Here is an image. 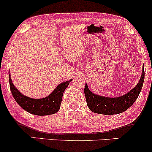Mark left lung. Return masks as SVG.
<instances>
[{"label":"left lung","instance_id":"1","mask_svg":"<svg viewBox=\"0 0 152 152\" xmlns=\"http://www.w3.org/2000/svg\"><path fill=\"white\" fill-rule=\"evenodd\" d=\"M144 65L142 74L139 83L134 88L124 95L118 97H106L94 94L88 88V85H85L84 94L87 106L92 112L104 115L118 114L126 111L137 100L141 91L144 80Z\"/></svg>","mask_w":152,"mask_h":152}]
</instances>
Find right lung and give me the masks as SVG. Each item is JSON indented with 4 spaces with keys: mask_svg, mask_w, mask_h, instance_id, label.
<instances>
[{
    "mask_svg": "<svg viewBox=\"0 0 152 152\" xmlns=\"http://www.w3.org/2000/svg\"><path fill=\"white\" fill-rule=\"evenodd\" d=\"M8 77L10 91L15 102L27 112L37 116H46L58 112L61 107L63 94L72 81V79H70L59 83L55 89L45 98L33 99L26 96L19 91L12 82L10 74Z\"/></svg>",
    "mask_w": 152,
    "mask_h": 152,
    "instance_id": "right-lung-1",
    "label": "right lung"
}]
</instances>
